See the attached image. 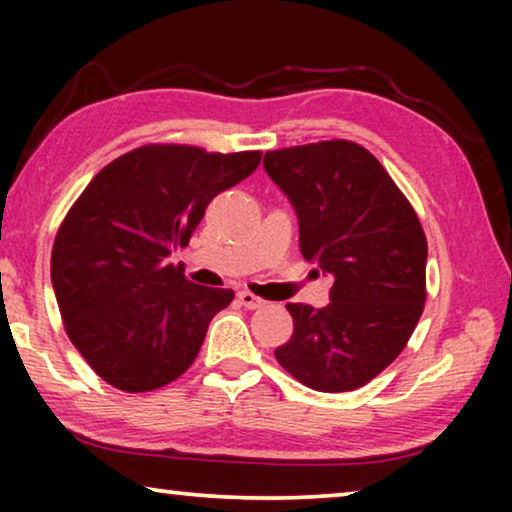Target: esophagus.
<instances>
[{"label": "esophagus", "instance_id": "34e87169", "mask_svg": "<svg viewBox=\"0 0 512 512\" xmlns=\"http://www.w3.org/2000/svg\"><path fill=\"white\" fill-rule=\"evenodd\" d=\"M237 300H240V305L247 307V310H258V307L265 305V300L258 298L256 293H251V291H240L237 293Z\"/></svg>", "mask_w": 512, "mask_h": 512}]
</instances>
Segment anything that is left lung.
I'll return each mask as SVG.
<instances>
[{"label":"left lung","mask_w":512,"mask_h":512,"mask_svg":"<svg viewBox=\"0 0 512 512\" xmlns=\"http://www.w3.org/2000/svg\"><path fill=\"white\" fill-rule=\"evenodd\" d=\"M265 172L298 214L300 251L333 277L321 310L289 303L293 335L275 349L314 391L368 384L408 345L426 300V235L373 153L347 139L268 151Z\"/></svg>","instance_id":"left-lung-1"}]
</instances>
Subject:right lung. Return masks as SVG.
<instances>
[{
    "label": "right lung",
    "mask_w": 512,
    "mask_h": 512,
    "mask_svg": "<svg viewBox=\"0 0 512 512\" xmlns=\"http://www.w3.org/2000/svg\"><path fill=\"white\" fill-rule=\"evenodd\" d=\"M258 163L261 151L146 144L102 167L67 212L51 254L55 298L72 345L111 387L142 394L191 368L235 293L188 282L167 258Z\"/></svg>",
    "instance_id": "right-lung-1"
}]
</instances>
